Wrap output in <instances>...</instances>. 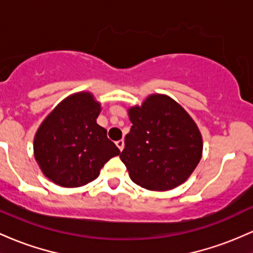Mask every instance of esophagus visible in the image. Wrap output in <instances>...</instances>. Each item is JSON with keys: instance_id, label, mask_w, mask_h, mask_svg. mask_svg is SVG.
<instances>
[{"instance_id": "1", "label": "esophagus", "mask_w": 253, "mask_h": 253, "mask_svg": "<svg viewBox=\"0 0 253 253\" xmlns=\"http://www.w3.org/2000/svg\"><path fill=\"white\" fill-rule=\"evenodd\" d=\"M116 146H118L120 151H122V150H124V148H125V141L122 139L118 140V141H116Z\"/></svg>"}]
</instances>
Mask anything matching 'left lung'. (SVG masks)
Returning a JSON list of instances; mask_svg holds the SVG:
<instances>
[{
    "instance_id": "obj_1",
    "label": "left lung",
    "mask_w": 253,
    "mask_h": 253,
    "mask_svg": "<svg viewBox=\"0 0 253 253\" xmlns=\"http://www.w3.org/2000/svg\"><path fill=\"white\" fill-rule=\"evenodd\" d=\"M127 112L132 127L120 158L132 181L150 191L184 184L203 152L202 134L190 114L161 93L150 95Z\"/></svg>"
}]
</instances>
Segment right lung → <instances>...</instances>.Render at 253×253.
Segmentation results:
<instances>
[{
    "label": "right lung",
    "mask_w": 253,
    "mask_h": 253,
    "mask_svg": "<svg viewBox=\"0 0 253 253\" xmlns=\"http://www.w3.org/2000/svg\"><path fill=\"white\" fill-rule=\"evenodd\" d=\"M101 103L82 91L61 101L44 119L33 139V154L43 174L62 187L93 181L120 150L97 124Z\"/></svg>",
    "instance_id": "obj_1"
}]
</instances>
